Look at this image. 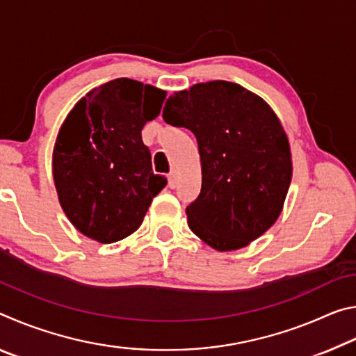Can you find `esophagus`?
Returning <instances> with one entry per match:
<instances>
[{"label": "esophagus", "mask_w": 356, "mask_h": 356, "mask_svg": "<svg viewBox=\"0 0 356 356\" xmlns=\"http://www.w3.org/2000/svg\"><path fill=\"white\" fill-rule=\"evenodd\" d=\"M168 185H170V188H176L177 186V172L176 171L170 172V176H168Z\"/></svg>", "instance_id": "obj_1"}]
</instances>
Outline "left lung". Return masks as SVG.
Instances as JSON below:
<instances>
[{
  "label": "left lung",
  "mask_w": 356,
  "mask_h": 356,
  "mask_svg": "<svg viewBox=\"0 0 356 356\" xmlns=\"http://www.w3.org/2000/svg\"><path fill=\"white\" fill-rule=\"evenodd\" d=\"M163 119L193 131L202 186L188 226L218 251L240 250L273 226L292 179L291 147L272 108L237 83H197L166 100Z\"/></svg>",
  "instance_id": "1"
}]
</instances>
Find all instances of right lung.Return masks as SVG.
Segmentation results:
<instances>
[{"mask_svg":"<svg viewBox=\"0 0 356 356\" xmlns=\"http://www.w3.org/2000/svg\"><path fill=\"white\" fill-rule=\"evenodd\" d=\"M165 97L150 84L116 78L88 92L64 120L53 179L64 213L83 236L100 243L129 237L165 188L141 138Z\"/></svg>","mask_w":356,"mask_h":356,"instance_id":"1","label":"right lung"}]
</instances>
